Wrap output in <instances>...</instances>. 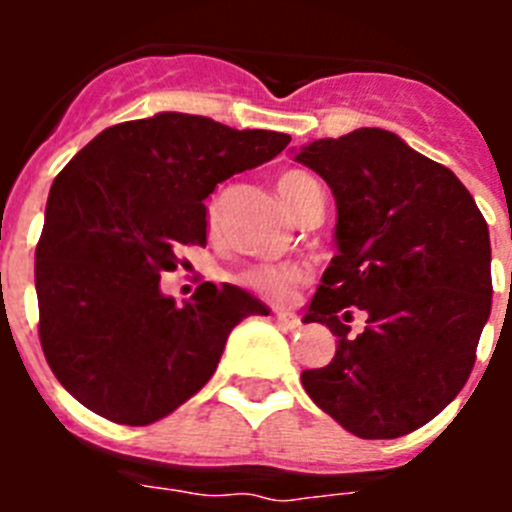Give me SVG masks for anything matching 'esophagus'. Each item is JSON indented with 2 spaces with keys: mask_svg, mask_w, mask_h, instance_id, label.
Segmentation results:
<instances>
[{
  "mask_svg": "<svg viewBox=\"0 0 512 512\" xmlns=\"http://www.w3.org/2000/svg\"><path fill=\"white\" fill-rule=\"evenodd\" d=\"M274 318H277V323L282 325V328H289V330L300 328V318H297L295 312H287V310H274Z\"/></svg>",
  "mask_w": 512,
  "mask_h": 512,
  "instance_id": "1",
  "label": "esophagus"
}]
</instances>
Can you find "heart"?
I'll return each mask as SVG.
<instances>
[{
    "instance_id": "b5f03b06",
    "label": "heart",
    "mask_w": 512,
    "mask_h": 512,
    "mask_svg": "<svg viewBox=\"0 0 512 512\" xmlns=\"http://www.w3.org/2000/svg\"><path fill=\"white\" fill-rule=\"evenodd\" d=\"M315 187L310 176L305 171H282L277 176V192L282 197L284 207H287L292 215L302 210L307 200V192ZM215 217H217V200H212L207 205V225L215 228ZM310 277V269L307 264H300V261H282V264H253L248 266L246 271L238 274V282L253 292V295L264 297L269 302H282L292 300L295 292L300 289V284L307 282Z\"/></svg>"
}]
</instances>
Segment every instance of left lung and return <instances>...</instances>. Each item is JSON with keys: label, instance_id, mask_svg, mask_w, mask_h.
<instances>
[{"label": "left lung", "instance_id": "8db88e82", "mask_svg": "<svg viewBox=\"0 0 512 512\" xmlns=\"http://www.w3.org/2000/svg\"><path fill=\"white\" fill-rule=\"evenodd\" d=\"M297 161L336 197V246L305 323L338 336L302 372L312 402L359 438H400L461 392L492 307L490 230L446 166L390 130L315 140ZM367 328L350 336L353 312Z\"/></svg>", "mask_w": 512, "mask_h": 512}]
</instances>
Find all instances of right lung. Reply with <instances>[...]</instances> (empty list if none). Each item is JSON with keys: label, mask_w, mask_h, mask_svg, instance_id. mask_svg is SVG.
<instances>
[{"label": "right lung", "mask_w": 512, "mask_h": 512, "mask_svg": "<svg viewBox=\"0 0 512 512\" xmlns=\"http://www.w3.org/2000/svg\"><path fill=\"white\" fill-rule=\"evenodd\" d=\"M289 135L158 112L102 130L53 182L35 248L38 336L58 382L92 413L148 425L215 374L230 330L266 305L205 282L176 305L161 274L205 246V200L282 153Z\"/></svg>", "instance_id": "obj_1"}]
</instances>
